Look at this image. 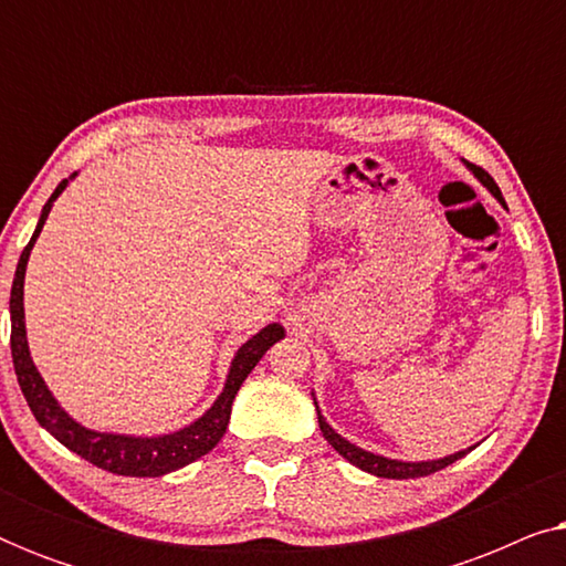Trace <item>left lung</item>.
Returning a JSON list of instances; mask_svg holds the SVG:
<instances>
[{
  "instance_id": "8db88e82",
  "label": "left lung",
  "mask_w": 566,
  "mask_h": 566,
  "mask_svg": "<svg viewBox=\"0 0 566 566\" xmlns=\"http://www.w3.org/2000/svg\"><path fill=\"white\" fill-rule=\"evenodd\" d=\"M461 161H463V165H467L469 172L474 175L476 180L482 182L484 188L490 190L494 198L500 200V206H505V198H502L497 182H494L492 177L486 175L482 167L469 165L467 159H461ZM312 397H314V391H312ZM314 407H316V417H319V430H322L324 440H327V443H329L332 448H335V451H337L339 455H343L345 461H350L353 467H358L360 471H368V474H374V476H384V479H417V476H428V474H436V471H440V469L451 467L453 461L463 459V455H467L469 451H474V446H471V448H463V451H459V453L443 455V459H430V461H401V459H389V455L370 453V451H366V448L355 446V443H350V440H347V438L339 436V432L327 422V417L322 415L319 401H316V397H314Z\"/></svg>"
}]
</instances>
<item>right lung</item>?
Wrapping results in <instances>:
<instances>
[{
    "instance_id": "obj_1",
    "label": "right lung",
    "mask_w": 566,
    "mask_h": 566,
    "mask_svg": "<svg viewBox=\"0 0 566 566\" xmlns=\"http://www.w3.org/2000/svg\"><path fill=\"white\" fill-rule=\"evenodd\" d=\"M76 177L69 175V180H61L59 188L53 190V196L45 200L41 219L30 237V242L20 254L18 270H14L12 293H10V319H12V363H14V376L25 397L30 412L35 415L38 424L43 430H49L61 446H66L69 451L82 455L84 461L95 463V467L111 471L118 476H165L169 471H177L188 463L198 461L200 455H206L227 432L231 405L239 386L244 384V378L252 374V368L258 366L262 355L273 347L277 339L285 337L283 324H268L258 335H252L244 345H239L234 358L229 363L227 381L223 389L211 407L206 409L198 420L185 424L180 430L161 432V436H126V432H107V430H92L80 420H74L72 415L61 407V401L53 397L49 384L43 381L41 370L35 368L33 358H30V345H28V329H25V270L30 252L41 237L43 223L49 219L56 198L69 188Z\"/></svg>"
}]
</instances>
